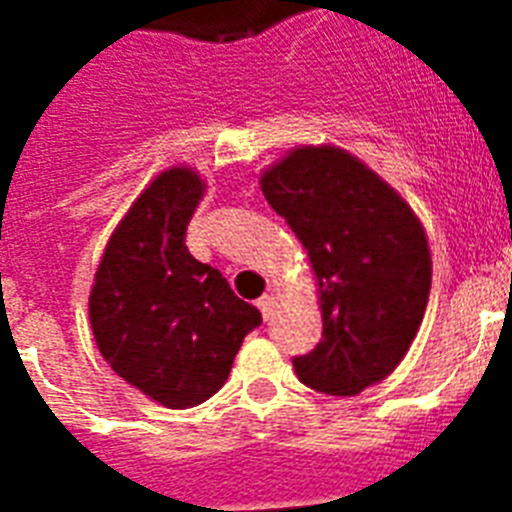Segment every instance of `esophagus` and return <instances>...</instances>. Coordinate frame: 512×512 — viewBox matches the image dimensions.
Listing matches in <instances>:
<instances>
[{"label":"esophagus","instance_id":"34e87169","mask_svg":"<svg viewBox=\"0 0 512 512\" xmlns=\"http://www.w3.org/2000/svg\"><path fill=\"white\" fill-rule=\"evenodd\" d=\"M257 308H260V313H263V319L268 321L271 319L273 313V297L271 295H263L260 300H257Z\"/></svg>","mask_w":512,"mask_h":512}]
</instances>
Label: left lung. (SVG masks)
Wrapping results in <instances>:
<instances>
[{
	"label": "left lung",
	"instance_id": "obj_1",
	"mask_svg": "<svg viewBox=\"0 0 512 512\" xmlns=\"http://www.w3.org/2000/svg\"><path fill=\"white\" fill-rule=\"evenodd\" d=\"M263 193L308 249L324 332L292 358L303 385L356 396L406 356L430 295L420 220L372 170L332 146H305L265 172Z\"/></svg>",
	"mask_w": 512,
	"mask_h": 512
}]
</instances>
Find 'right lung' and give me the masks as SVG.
<instances>
[{
  "instance_id": "right-lung-1",
  "label": "right lung",
  "mask_w": 512,
  "mask_h": 512,
  "mask_svg": "<svg viewBox=\"0 0 512 512\" xmlns=\"http://www.w3.org/2000/svg\"><path fill=\"white\" fill-rule=\"evenodd\" d=\"M201 191L199 175L183 167L156 177L108 241L90 295L103 358L167 409L215 396L241 340L263 324L223 273L185 247Z\"/></svg>"
}]
</instances>
